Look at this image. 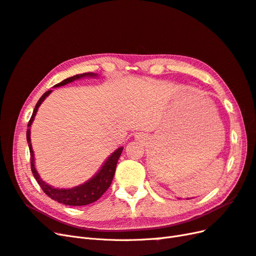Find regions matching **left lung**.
I'll return each instance as SVG.
<instances>
[{
    "label": "left lung",
    "instance_id": "1",
    "mask_svg": "<svg viewBox=\"0 0 256 256\" xmlns=\"http://www.w3.org/2000/svg\"><path fill=\"white\" fill-rule=\"evenodd\" d=\"M187 200H190V198H187Z\"/></svg>",
    "mask_w": 256,
    "mask_h": 256
}]
</instances>
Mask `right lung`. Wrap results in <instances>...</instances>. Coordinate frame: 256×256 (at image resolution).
<instances>
[{"label":"right lung","instance_id":"obj_1","mask_svg":"<svg viewBox=\"0 0 256 256\" xmlns=\"http://www.w3.org/2000/svg\"><path fill=\"white\" fill-rule=\"evenodd\" d=\"M88 76H90V78H96V76H98V74H94V72H85V74H76L74 76H70V78H67L62 82L56 84L54 85V88L64 86V85H66L68 83H72L76 80H79L82 78H88ZM51 92H52V90L46 92L44 94L40 97V99L38 100V102L36 104V106L34 108L32 118H30V120L28 124V129L26 130V141L28 144L30 154V170H32V173L35 177V180L38 182V184L40 186L42 191L52 200H56V202H58V203L69 205V206L88 205L90 203L96 202V200L106 191V189L110 187V184L113 180L114 174H115L116 164H118V158L122 154L124 147L122 146L118 147V150H114L104 162V164L102 168H99V171L94 176H92L90 180L85 182L84 184L76 186V187H72V188L65 189V188H54L51 184L44 182L42 178L40 177V174H38L37 170L35 168L34 152H33L32 143H30V126H32V122L35 118V115L38 111V108H40V104L44 102V100L51 94Z\"/></svg>","mask_w":256,"mask_h":256}]
</instances>
